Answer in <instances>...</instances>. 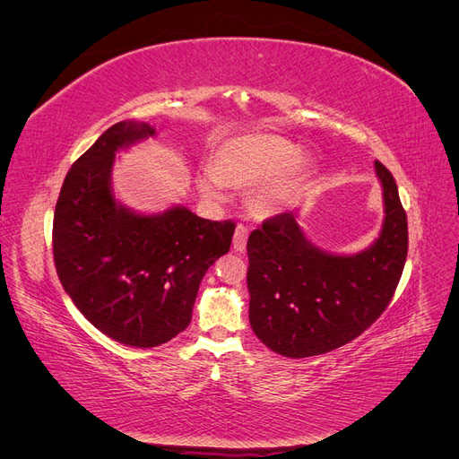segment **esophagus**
I'll return each mask as SVG.
<instances>
[{
    "mask_svg": "<svg viewBox=\"0 0 459 459\" xmlns=\"http://www.w3.org/2000/svg\"><path fill=\"white\" fill-rule=\"evenodd\" d=\"M247 239H248V228L245 224H239L238 228H235V233H233V248L238 253H243L247 248Z\"/></svg>",
    "mask_w": 459,
    "mask_h": 459,
    "instance_id": "1",
    "label": "esophagus"
}]
</instances>
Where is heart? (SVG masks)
<instances>
[{
    "mask_svg": "<svg viewBox=\"0 0 459 459\" xmlns=\"http://www.w3.org/2000/svg\"><path fill=\"white\" fill-rule=\"evenodd\" d=\"M212 174L201 176L199 189L208 199L224 197L221 184L252 187L248 211L270 216L293 195L300 182V147L275 134H245L221 142L212 152Z\"/></svg>",
    "mask_w": 459,
    "mask_h": 459,
    "instance_id": "1",
    "label": "heart"
}]
</instances>
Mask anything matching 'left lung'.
Masks as SVG:
<instances>
[{
    "mask_svg": "<svg viewBox=\"0 0 459 459\" xmlns=\"http://www.w3.org/2000/svg\"><path fill=\"white\" fill-rule=\"evenodd\" d=\"M375 170L385 221L368 251H319L304 238L295 212L264 220L248 235V319L270 351L287 358L335 351L362 335L393 300L408 256V218L393 174L379 160Z\"/></svg>",
    "mask_w": 459,
    "mask_h": 459,
    "instance_id": "1",
    "label": "left lung"
}]
</instances>
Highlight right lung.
Returning a JSON list of instances; mask_svg holds the SVG:
<instances>
[{"label": "right lung", "instance_id": "1", "mask_svg": "<svg viewBox=\"0 0 459 459\" xmlns=\"http://www.w3.org/2000/svg\"><path fill=\"white\" fill-rule=\"evenodd\" d=\"M155 135L149 124L117 122L68 170L53 216V260L59 280L107 337L159 346L189 322L203 275L230 251L235 224L176 206L134 214L110 191L115 152Z\"/></svg>", "mask_w": 459, "mask_h": 459}]
</instances>
